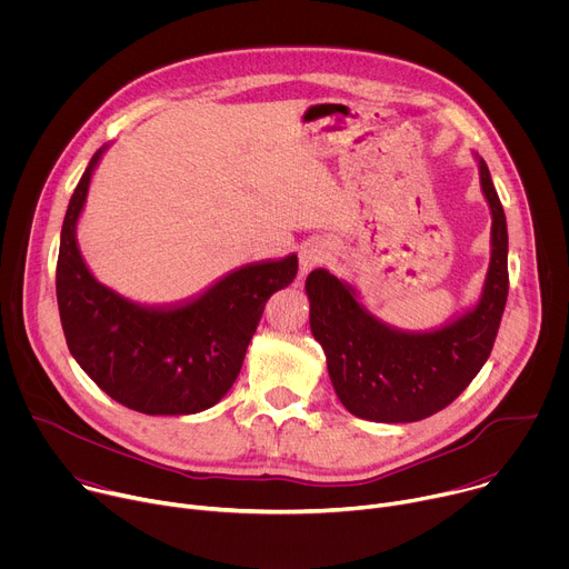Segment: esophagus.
<instances>
[{
  "label": "esophagus",
  "instance_id": "esophagus-1",
  "mask_svg": "<svg viewBox=\"0 0 569 569\" xmlns=\"http://www.w3.org/2000/svg\"><path fill=\"white\" fill-rule=\"evenodd\" d=\"M321 261H323L321 246H317V242H306V246L299 250V274L306 277Z\"/></svg>",
  "mask_w": 569,
  "mask_h": 569
}]
</instances>
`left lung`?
Wrapping results in <instances>:
<instances>
[{
  "label": "left lung",
  "instance_id": "left-lung-1",
  "mask_svg": "<svg viewBox=\"0 0 569 569\" xmlns=\"http://www.w3.org/2000/svg\"><path fill=\"white\" fill-rule=\"evenodd\" d=\"M481 193L491 209V263L479 301L432 331H408L380 319L353 283L329 270L306 279L310 331L327 353L345 408L373 423H412L450 405L489 360L509 295L507 216L486 161Z\"/></svg>",
  "mask_w": 569,
  "mask_h": 569
}]
</instances>
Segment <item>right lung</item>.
<instances>
[{
	"instance_id": "right-lung-1",
	"label": "right lung",
	"mask_w": 569,
	"mask_h": 569,
	"mask_svg": "<svg viewBox=\"0 0 569 569\" xmlns=\"http://www.w3.org/2000/svg\"><path fill=\"white\" fill-rule=\"evenodd\" d=\"M108 148L90 159L60 231L56 297L69 353L110 398L134 412H204L238 378L266 301L297 274V254L242 266L184 303L130 301L92 274L76 238Z\"/></svg>"
}]
</instances>
